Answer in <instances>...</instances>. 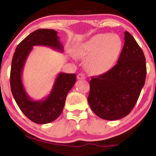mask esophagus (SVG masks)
<instances>
[{"label":"esophagus","mask_w":156,"mask_h":156,"mask_svg":"<svg viewBox=\"0 0 156 156\" xmlns=\"http://www.w3.org/2000/svg\"><path fill=\"white\" fill-rule=\"evenodd\" d=\"M77 78H78V80H83L85 79V76H84V75L82 74V73H79V74L77 76Z\"/></svg>","instance_id":"esophagus-1"}]
</instances>
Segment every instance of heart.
Listing matches in <instances>:
<instances>
[{
    "label": "heart",
    "instance_id": "heart-1",
    "mask_svg": "<svg viewBox=\"0 0 156 156\" xmlns=\"http://www.w3.org/2000/svg\"><path fill=\"white\" fill-rule=\"evenodd\" d=\"M122 47L120 37L115 34H99L75 48L77 58H87L85 67L92 75L108 72L119 58Z\"/></svg>",
    "mask_w": 156,
    "mask_h": 156
}]
</instances>
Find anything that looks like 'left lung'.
I'll return each mask as SVG.
<instances>
[{
  "label": "left lung",
  "instance_id": "obj_1",
  "mask_svg": "<svg viewBox=\"0 0 156 156\" xmlns=\"http://www.w3.org/2000/svg\"><path fill=\"white\" fill-rule=\"evenodd\" d=\"M146 60L141 48L129 32L117 64L89 82L88 103L96 115L117 120L131 112L145 83Z\"/></svg>",
  "mask_w": 156,
  "mask_h": 156
}]
</instances>
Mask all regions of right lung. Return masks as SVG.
<instances>
[{"label":"right lung","instance_id":"right-lung-1","mask_svg":"<svg viewBox=\"0 0 156 156\" xmlns=\"http://www.w3.org/2000/svg\"><path fill=\"white\" fill-rule=\"evenodd\" d=\"M57 34L58 32L55 30L44 28L32 32L16 48L12 61L10 85L12 95L23 114L37 124H47L59 117L68 92L76 83V74L58 73L51 93L41 101H33L23 87V68L33 46H48L55 51L63 52V45Z\"/></svg>","mask_w":156,"mask_h":156}]
</instances>
